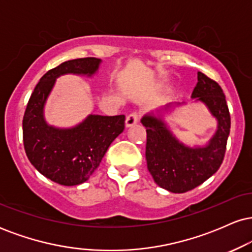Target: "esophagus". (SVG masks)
Returning <instances> with one entry per match:
<instances>
[{
  "label": "esophagus",
  "instance_id": "esophagus-1",
  "mask_svg": "<svg viewBox=\"0 0 252 252\" xmlns=\"http://www.w3.org/2000/svg\"><path fill=\"white\" fill-rule=\"evenodd\" d=\"M138 120H140V116H138L136 112H132V114H130L129 116H126V128L134 126L135 124L138 122Z\"/></svg>",
  "mask_w": 252,
  "mask_h": 252
}]
</instances>
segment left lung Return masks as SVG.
I'll return each instance as SVG.
<instances>
[{
  "label": "left lung",
  "mask_w": 252,
  "mask_h": 252,
  "mask_svg": "<svg viewBox=\"0 0 252 252\" xmlns=\"http://www.w3.org/2000/svg\"><path fill=\"white\" fill-rule=\"evenodd\" d=\"M190 98L204 104L217 121L216 132L204 146H187L173 134L166 122V116L185 103H170L148 112L141 120L147 131L146 160L149 173L158 186L172 193L195 189L215 174L224 160L230 134V112L218 83L198 72V83Z\"/></svg>",
  "instance_id": "8db88e82"
}]
</instances>
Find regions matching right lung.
Returning a JSON list of instances; mask_svg holds the SVG:
<instances>
[{
  "instance_id": "right-lung-1",
  "label": "right lung",
  "mask_w": 252,
  "mask_h": 252,
  "mask_svg": "<svg viewBox=\"0 0 252 252\" xmlns=\"http://www.w3.org/2000/svg\"><path fill=\"white\" fill-rule=\"evenodd\" d=\"M102 59L80 58L68 60L42 76L26 108L22 129L28 160L39 173L63 186H76L86 180L99 166L112 141L124 130V115H89L71 128L47 123L45 105L57 78L63 74L94 77Z\"/></svg>"
}]
</instances>
